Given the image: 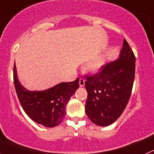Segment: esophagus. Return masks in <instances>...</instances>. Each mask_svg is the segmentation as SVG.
I'll list each match as a JSON object with an SVG mask.
<instances>
[{
	"instance_id": "34e87169",
	"label": "esophagus",
	"mask_w": 154,
	"mask_h": 154,
	"mask_svg": "<svg viewBox=\"0 0 154 154\" xmlns=\"http://www.w3.org/2000/svg\"><path fill=\"white\" fill-rule=\"evenodd\" d=\"M85 80L83 78L80 79L79 82V86L80 87H83L84 85H85Z\"/></svg>"
}]
</instances>
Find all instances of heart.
<instances>
[{
  "instance_id": "b5f03b06",
  "label": "heart",
  "mask_w": 154,
  "mask_h": 154,
  "mask_svg": "<svg viewBox=\"0 0 154 154\" xmlns=\"http://www.w3.org/2000/svg\"><path fill=\"white\" fill-rule=\"evenodd\" d=\"M105 56H101L98 58L97 59H96L95 61H93L92 62H91L90 65H89V69L92 72H97L99 69L103 67V65L105 63Z\"/></svg>"
}]
</instances>
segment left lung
<instances>
[{"mask_svg": "<svg viewBox=\"0 0 154 154\" xmlns=\"http://www.w3.org/2000/svg\"><path fill=\"white\" fill-rule=\"evenodd\" d=\"M135 67V55L124 39L118 59L87 76L85 113L94 124L109 126L123 113L131 96Z\"/></svg>", "mask_w": 154, "mask_h": 154, "instance_id": "left-lung-1", "label": "left lung"}]
</instances>
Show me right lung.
Returning <instances> with one entry per match:
<instances>
[{
	"instance_id": "add662e5",
	"label": "right lung",
	"mask_w": 154,
	"mask_h": 154,
	"mask_svg": "<svg viewBox=\"0 0 154 154\" xmlns=\"http://www.w3.org/2000/svg\"><path fill=\"white\" fill-rule=\"evenodd\" d=\"M13 72L17 97L27 115L35 123L46 127L60 124L66 114L68 102L79 87V79L61 82L44 91H29L20 83L15 65Z\"/></svg>"
}]
</instances>
